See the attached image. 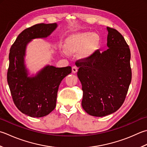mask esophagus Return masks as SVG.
I'll list each match as a JSON object with an SVG mask.
<instances>
[{
	"label": "esophagus",
	"instance_id": "34e87169",
	"mask_svg": "<svg viewBox=\"0 0 147 147\" xmlns=\"http://www.w3.org/2000/svg\"><path fill=\"white\" fill-rule=\"evenodd\" d=\"M72 71H73V73H76L78 71V68L76 66H73V67H72Z\"/></svg>",
	"mask_w": 147,
	"mask_h": 147
}]
</instances>
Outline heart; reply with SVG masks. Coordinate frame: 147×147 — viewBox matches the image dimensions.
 Listing matches in <instances>:
<instances>
[{
  "label": "heart",
  "instance_id": "b5f03b06",
  "mask_svg": "<svg viewBox=\"0 0 147 147\" xmlns=\"http://www.w3.org/2000/svg\"><path fill=\"white\" fill-rule=\"evenodd\" d=\"M100 42V37L97 34L89 31L82 32L69 36L65 41L64 49L69 54L80 51V58L87 59L96 52Z\"/></svg>",
  "mask_w": 147,
  "mask_h": 147
}]
</instances>
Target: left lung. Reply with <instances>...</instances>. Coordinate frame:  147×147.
<instances>
[{"instance_id":"obj_1","label":"left lung","mask_w":147,"mask_h":147,"mask_svg":"<svg viewBox=\"0 0 147 147\" xmlns=\"http://www.w3.org/2000/svg\"><path fill=\"white\" fill-rule=\"evenodd\" d=\"M106 29L108 50L102 53L97 50L89 58L76 62L83 92L82 107L88 114L99 117L121 107L132 78L128 45L117 30Z\"/></svg>"}]
</instances>
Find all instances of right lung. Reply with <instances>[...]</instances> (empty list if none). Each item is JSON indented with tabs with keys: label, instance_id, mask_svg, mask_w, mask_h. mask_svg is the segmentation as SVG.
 <instances>
[{
	"label": "right lung",
	"instance_id": "add662e5",
	"mask_svg": "<svg viewBox=\"0 0 147 147\" xmlns=\"http://www.w3.org/2000/svg\"><path fill=\"white\" fill-rule=\"evenodd\" d=\"M55 24H39L27 28L17 37L10 49L7 83L14 105L25 115L42 117L56 106L57 92L62 80L71 73V67L47 65L29 76L25 64L26 49L32 40L47 38L56 29Z\"/></svg>",
	"mask_w": 147,
	"mask_h": 147
}]
</instances>
